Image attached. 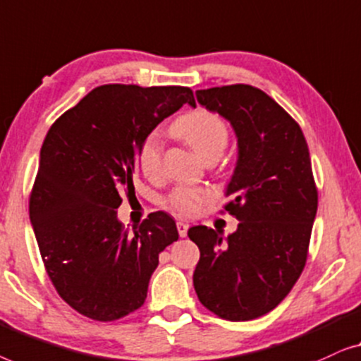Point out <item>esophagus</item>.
<instances>
[{"mask_svg": "<svg viewBox=\"0 0 361 361\" xmlns=\"http://www.w3.org/2000/svg\"><path fill=\"white\" fill-rule=\"evenodd\" d=\"M176 229H178L180 237H186L188 229H190V224H186V222H176Z\"/></svg>", "mask_w": 361, "mask_h": 361, "instance_id": "obj_1", "label": "esophagus"}]
</instances>
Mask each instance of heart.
Returning <instances> with one entry per match:
<instances>
[{"label": "heart", "instance_id": "1", "mask_svg": "<svg viewBox=\"0 0 361 361\" xmlns=\"http://www.w3.org/2000/svg\"><path fill=\"white\" fill-rule=\"evenodd\" d=\"M171 132L186 142L200 159L221 157L229 142V130L219 116L209 111H195L183 116L171 128ZM139 169L147 178L157 180L164 171L161 140L157 134L147 135L137 154ZM211 197V191L197 186H178L169 196V207L180 216H192Z\"/></svg>", "mask_w": 361, "mask_h": 361}]
</instances>
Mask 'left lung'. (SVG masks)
I'll list each match as a JSON object with an SVG mask.
<instances>
[{
  "mask_svg": "<svg viewBox=\"0 0 361 361\" xmlns=\"http://www.w3.org/2000/svg\"><path fill=\"white\" fill-rule=\"evenodd\" d=\"M196 98L235 132L224 209L238 226L227 237L206 226L188 231L201 253L192 284L211 312L250 321L275 309L306 265L317 212L307 142L296 121L255 86L197 90Z\"/></svg>",
  "mask_w": 361,
  "mask_h": 361,
  "instance_id": "1",
  "label": "left lung"
}]
</instances>
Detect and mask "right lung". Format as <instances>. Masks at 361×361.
<instances>
[{
    "mask_svg": "<svg viewBox=\"0 0 361 361\" xmlns=\"http://www.w3.org/2000/svg\"><path fill=\"white\" fill-rule=\"evenodd\" d=\"M185 86L103 85L52 124L40 149L29 216L50 281L68 306L116 321L144 304L159 253L178 240L173 217L149 214L134 233L118 219L134 192L142 140L183 104Z\"/></svg>",
    "mask_w": 361,
    "mask_h": 361,
    "instance_id": "1",
    "label": "right lung"
}]
</instances>
